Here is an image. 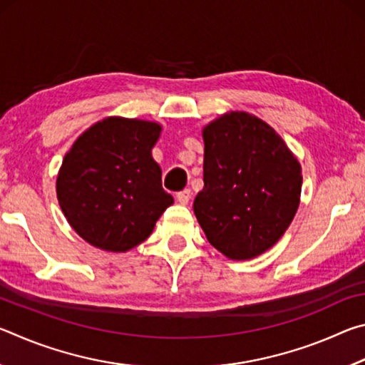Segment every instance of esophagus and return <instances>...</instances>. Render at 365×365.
Here are the masks:
<instances>
[{
  "instance_id": "obj_1",
  "label": "esophagus",
  "mask_w": 365,
  "mask_h": 365,
  "mask_svg": "<svg viewBox=\"0 0 365 365\" xmlns=\"http://www.w3.org/2000/svg\"><path fill=\"white\" fill-rule=\"evenodd\" d=\"M191 200V190H183V191H178L177 193V201L180 202V205H188Z\"/></svg>"
}]
</instances>
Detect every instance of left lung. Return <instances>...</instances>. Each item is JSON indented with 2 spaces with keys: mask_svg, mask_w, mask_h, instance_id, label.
<instances>
[{
  "mask_svg": "<svg viewBox=\"0 0 365 365\" xmlns=\"http://www.w3.org/2000/svg\"><path fill=\"white\" fill-rule=\"evenodd\" d=\"M205 188L195 215L207 242L233 261L272 248L299 206L301 165L269 123L232 110L202 128Z\"/></svg>",
  "mask_w": 365,
  "mask_h": 365,
  "instance_id": "1",
  "label": "left lung"
}]
</instances>
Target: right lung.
I'll use <instances>...</instances> for the list:
<instances>
[{
    "instance_id": "1",
    "label": "right lung",
    "mask_w": 365,
    "mask_h": 365,
    "mask_svg": "<svg viewBox=\"0 0 365 365\" xmlns=\"http://www.w3.org/2000/svg\"><path fill=\"white\" fill-rule=\"evenodd\" d=\"M158 122L106 117L85 130L61 165L56 193L67 222L86 243L125 252L150 237L174 197L151 156Z\"/></svg>"
}]
</instances>
